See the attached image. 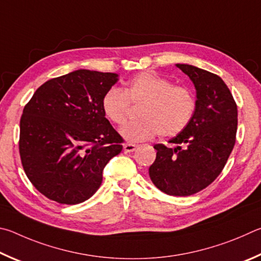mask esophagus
<instances>
[{
    "mask_svg": "<svg viewBox=\"0 0 261 261\" xmlns=\"http://www.w3.org/2000/svg\"><path fill=\"white\" fill-rule=\"evenodd\" d=\"M136 149H138V144H134V143L123 144V150H125L126 152H133Z\"/></svg>",
    "mask_w": 261,
    "mask_h": 261,
    "instance_id": "1",
    "label": "esophagus"
}]
</instances>
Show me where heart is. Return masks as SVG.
<instances>
[{
	"label": "heart",
	"instance_id": "heart-1",
	"mask_svg": "<svg viewBox=\"0 0 261 261\" xmlns=\"http://www.w3.org/2000/svg\"><path fill=\"white\" fill-rule=\"evenodd\" d=\"M139 105L140 119L122 127L128 141H145L159 134L174 138L189 126L196 111V95L187 86L152 72H142L126 82L123 90L109 89L102 98L104 116L118 126L127 121L132 105Z\"/></svg>",
	"mask_w": 261,
	"mask_h": 261
}]
</instances>
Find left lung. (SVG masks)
I'll list each match as a JSON object with an SVG mask.
<instances>
[{
    "label": "left lung",
    "instance_id": "obj_1",
    "mask_svg": "<svg viewBox=\"0 0 261 261\" xmlns=\"http://www.w3.org/2000/svg\"><path fill=\"white\" fill-rule=\"evenodd\" d=\"M194 82L197 104L189 126L159 143L149 168L150 179L170 196H190L208 187L222 172L236 142L237 105L220 76L187 64H176Z\"/></svg>",
    "mask_w": 261,
    "mask_h": 261
}]
</instances>
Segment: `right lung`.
<instances>
[{
  "label": "right lung",
  "mask_w": 261,
  "mask_h": 261,
  "mask_svg": "<svg viewBox=\"0 0 261 261\" xmlns=\"http://www.w3.org/2000/svg\"><path fill=\"white\" fill-rule=\"evenodd\" d=\"M110 72L77 70L40 86L22 110L19 154L25 174L50 200L74 205L93 196L123 139L105 118Z\"/></svg>",
  "instance_id": "1"
}]
</instances>
